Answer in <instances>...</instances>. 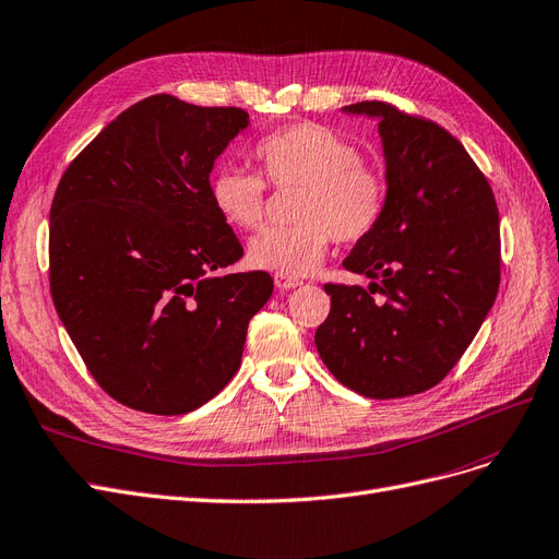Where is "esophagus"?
<instances>
[{"label":"esophagus","instance_id":"1","mask_svg":"<svg viewBox=\"0 0 559 559\" xmlns=\"http://www.w3.org/2000/svg\"><path fill=\"white\" fill-rule=\"evenodd\" d=\"M274 283H276L278 290H293V287L301 285V278L287 276V274H276V276H274Z\"/></svg>","mask_w":559,"mask_h":559}]
</instances>
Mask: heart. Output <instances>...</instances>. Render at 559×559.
I'll return each instance as SVG.
<instances>
[{"mask_svg": "<svg viewBox=\"0 0 559 559\" xmlns=\"http://www.w3.org/2000/svg\"><path fill=\"white\" fill-rule=\"evenodd\" d=\"M253 157L266 183L299 186L293 209L297 223L264 229L248 246L250 264L264 272L311 274L325 260L332 239L362 241L383 218V174L359 159L353 143L325 124L299 122L266 134L255 143ZM261 179L239 167H218L211 174V204L225 223L239 229H255L262 223Z\"/></svg>", "mask_w": 559, "mask_h": 559, "instance_id": "b5f03b06", "label": "heart"}]
</instances>
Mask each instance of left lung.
I'll return each instance as SVG.
<instances>
[{
  "label": "left lung",
  "mask_w": 559,
  "mask_h": 559,
  "mask_svg": "<svg viewBox=\"0 0 559 559\" xmlns=\"http://www.w3.org/2000/svg\"><path fill=\"white\" fill-rule=\"evenodd\" d=\"M341 111L378 120L388 202L344 260L371 283L325 285L332 309L316 348L336 381L362 397H408L443 381L492 309L497 202L469 153L437 122L385 102Z\"/></svg>",
  "instance_id": "1"
}]
</instances>
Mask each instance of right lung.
<instances>
[{
	"mask_svg": "<svg viewBox=\"0 0 559 559\" xmlns=\"http://www.w3.org/2000/svg\"><path fill=\"white\" fill-rule=\"evenodd\" d=\"M250 124L237 106L141 99L67 167L50 206V295L106 394L181 416L237 373L248 322L274 293L239 262L213 209V162Z\"/></svg>",
	"mask_w": 559,
	"mask_h": 559,
	"instance_id": "1",
	"label": "right lung"
}]
</instances>
